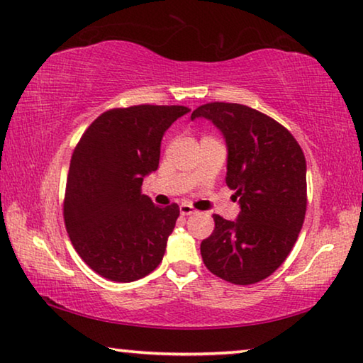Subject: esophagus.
I'll return each instance as SVG.
<instances>
[{"mask_svg": "<svg viewBox=\"0 0 363 363\" xmlns=\"http://www.w3.org/2000/svg\"><path fill=\"white\" fill-rule=\"evenodd\" d=\"M179 211H181V215L187 216V215H192V213H195L197 210H195L191 203H181L179 205Z\"/></svg>", "mask_w": 363, "mask_h": 363, "instance_id": "34e87169", "label": "esophagus"}]
</instances>
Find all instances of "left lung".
Here are the masks:
<instances>
[{
	"mask_svg": "<svg viewBox=\"0 0 363 363\" xmlns=\"http://www.w3.org/2000/svg\"><path fill=\"white\" fill-rule=\"evenodd\" d=\"M211 121L226 140V184L240 211L200 244L205 267L228 283L249 286L281 267L301 233L307 210V164L284 125L239 103H206L191 119Z\"/></svg>",
	"mask_w": 363,
	"mask_h": 363,
	"instance_id": "obj_1",
	"label": "left lung"
}]
</instances>
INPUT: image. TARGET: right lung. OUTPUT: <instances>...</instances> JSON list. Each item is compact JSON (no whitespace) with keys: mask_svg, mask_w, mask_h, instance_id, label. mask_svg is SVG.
Returning <instances> with one entry per match:
<instances>
[{"mask_svg":"<svg viewBox=\"0 0 363 363\" xmlns=\"http://www.w3.org/2000/svg\"><path fill=\"white\" fill-rule=\"evenodd\" d=\"M189 111L177 105L109 109L74 148L62 215L74 249L103 278L130 283L163 260L179 206L153 205L142 182L158 169L166 129Z\"/></svg>","mask_w":363,"mask_h":363,"instance_id":"right-lung-1","label":"right lung"}]
</instances>
